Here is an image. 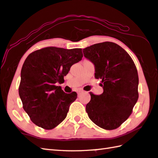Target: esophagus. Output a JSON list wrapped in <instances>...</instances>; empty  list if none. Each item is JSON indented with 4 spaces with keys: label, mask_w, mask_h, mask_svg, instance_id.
I'll list each match as a JSON object with an SVG mask.
<instances>
[{
    "label": "esophagus",
    "mask_w": 158,
    "mask_h": 158,
    "mask_svg": "<svg viewBox=\"0 0 158 158\" xmlns=\"http://www.w3.org/2000/svg\"><path fill=\"white\" fill-rule=\"evenodd\" d=\"M83 90H81V89H79V90L77 92V93H78V94H79L80 93H81V92H83Z\"/></svg>",
    "instance_id": "1"
}]
</instances>
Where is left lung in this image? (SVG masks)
I'll return each mask as SVG.
<instances>
[{"instance_id": "8db88e82", "label": "left lung", "mask_w": 158, "mask_h": 158, "mask_svg": "<svg viewBox=\"0 0 158 158\" xmlns=\"http://www.w3.org/2000/svg\"><path fill=\"white\" fill-rule=\"evenodd\" d=\"M84 56L94 64L103 94L89 92L86 112L94 124L107 130L117 129L133 112L138 98L136 66L127 52L116 43L105 42L86 47Z\"/></svg>"}]
</instances>
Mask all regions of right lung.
I'll return each instance as SVG.
<instances>
[{"instance_id": "add662e5", "label": "right lung", "mask_w": 158, "mask_h": 158, "mask_svg": "<svg viewBox=\"0 0 158 158\" xmlns=\"http://www.w3.org/2000/svg\"><path fill=\"white\" fill-rule=\"evenodd\" d=\"M83 57L81 48L48 46L33 51L24 61L18 88L23 107L31 120L44 129H52L66 118L77 94L65 93L57 83Z\"/></svg>"}]
</instances>
